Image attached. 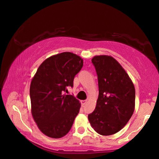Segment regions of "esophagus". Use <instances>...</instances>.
I'll return each mask as SVG.
<instances>
[{
	"mask_svg": "<svg viewBox=\"0 0 159 159\" xmlns=\"http://www.w3.org/2000/svg\"><path fill=\"white\" fill-rule=\"evenodd\" d=\"M86 102H87V100H82V101H81L82 105H84V104H85Z\"/></svg>",
	"mask_w": 159,
	"mask_h": 159,
	"instance_id": "obj_1",
	"label": "esophagus"
}]
</instances>
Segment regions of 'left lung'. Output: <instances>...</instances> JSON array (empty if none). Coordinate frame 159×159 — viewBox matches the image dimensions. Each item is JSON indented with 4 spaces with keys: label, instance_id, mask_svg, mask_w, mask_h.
Listing matches in <instances>:
<instances>
[{
    "label": "left lung",
    "instance_id": "8db88e82",
    "mask_svg": "<svg viewBox=\"0 0 159 159\" xmlns=\"http://www.w3.org/2000/svg\"><path fill=\"white\" fill-rule=\"evenodd\" d=\"M92 62L98 77L99 96L88 120L97 133L111 135L124 128L133 115L135 89L127 72L111 56L96 55Z\"/></svg>",
    "mask_w": 159,
    "mask_h": 159
}]
</instances>
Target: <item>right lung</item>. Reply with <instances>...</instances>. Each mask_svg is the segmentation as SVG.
Listing matches in <instances>:
<instances>
[{
    "instance_id": "1",
    "label": "right lung",
    "mask_w": 159,
    "mask_h": 159,
    "mask_svg": "<svg viewBox=\"0 0 159 159\" xmlns=\"http://www.w3.org/2000/svg\"><path fill=\"white\" fill-rule=\"evenodd\" d=\"M83 65L76 54L64 52L47 58L39 66L30 85L31 111L43 133L61 138L69 133L80 108L79 99L65 95Z\"/></svg>"
}]
</instances>
